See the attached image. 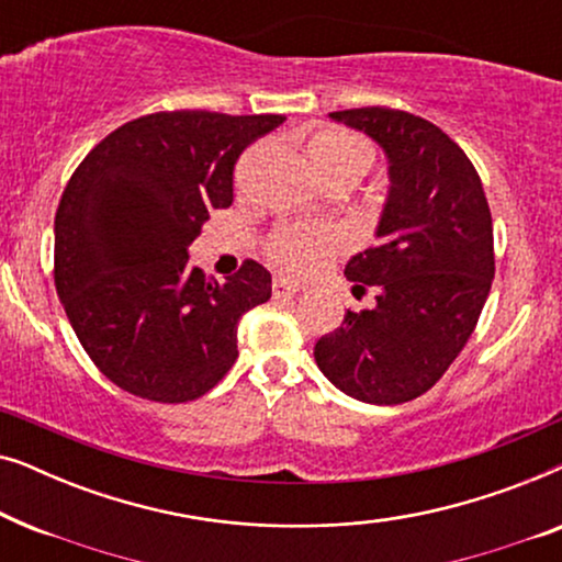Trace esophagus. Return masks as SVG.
Masks as SVG:
<instances>
[{
  "mask_svg": "<svg viewBox=\"0 0 562 562\" xmlns=\"http://www.w3.org/2000/svg\"><path fill=\"white\" fill-rule=\"evenodd\" d=\"M302 291V283L294 281V279H286V276H276L273 279V296L276 299H286V296H294Z\"/></svg>",
  "mask_w": 562,
  "mask_h": 562,
  "instance_id": "esophagus-1",
  "label": "esophagus"
}]
</instances>
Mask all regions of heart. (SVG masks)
<instances>
[{"mask_svg": "<svg viewBox=\"0 0 562 562\" xmlns=\"http://www.w3.org/2000/svg\"><path fill=\"white\" fill-rule=\"evenodd\" d=\"M312 156L322 171L337 166H363L368 171L373 153L356 135L325 133L312 143ZM345 248V235L335 227L322 225H291L273 233L268 250L279 263L294 271L312 273L327 263L335 252Z\"/></svg>", "mask_w": 562, "mask_h": 562, "instance_id": "obj_1", "label": "heart"}]
</instances>
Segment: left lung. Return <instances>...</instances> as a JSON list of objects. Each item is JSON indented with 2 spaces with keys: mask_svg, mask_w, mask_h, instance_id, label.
I'll return each instance as SVG.
<instances>
[{
  "mask_svg": "<svg viewBox=\"0 0 562 562\" xmlns=\"http://www.w3.org/2000/svg\"><path fill=\"white\" fill-rule=\"evenodd\" d=\"M379 143L389 160L375 240L345 266L375 306L345 312L314 345L319 371L366 404H404L432 389L465 348L494 281V227L481 179L463 150L409 112H329Z\"/></svg>",
  "mask_w": 562,
  "mask_h": 562,
  "instance_id": "1",
  "label": "left lung"
}]
</instances>
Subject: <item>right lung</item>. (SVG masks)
Instances as JSON below:
<instances>
[{
  "label": "right lung",
  "mask_w": 562,
  "mask_h": 562,
  "mask_svg": "<svg viewBox=\"0 0 562 562\" xmlns=\"http://www.w3.org/2000/svg\"><path fill=\"white\" fill-rule=\"evenodd\" d=\"M286 117L183 110L106 135L60 196L56 291L76 337L112 383L160 404L194 402L233 368L237 325L271 299L245 260L225 283L189 263L210 210L233 204L240 153Z\"/></svg>",
  "instance_id": "1"
}]
</instances>
